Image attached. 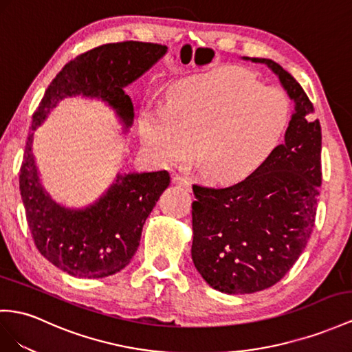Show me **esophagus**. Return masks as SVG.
Segmentation results:
<instances>
[{
	"instance_id": "obj_1",
	"label": "esophagus",
	"mask_w": 352,
	"mask_h": 352,
	"mask_svg": "<svg viewBox=\"0 0 352 352\" xmlns=\"http://www.w3.org/2000/svg\"><path fill=\"white\" fill-rule=\"evenodd\" d=\"M173 183H174V184H178V186H182V187H184L186 190H190V188H192V183L188 182V179H187V178H184V177L174 175V177H173Z\"/></svg>"
}]
</instances>
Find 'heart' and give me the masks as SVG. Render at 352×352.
Segmentation results:
<instances>
[{
  "label": "heart",
  "mask_w": 352,
  "mask_h": 352,
  "mask_svg": "<svg viewBox=\"0 0 352 352\" xmlns=\"http://www.w3.org/2000/svg\"><path fill=\"white\" fill-rule=\"evenodd\" d=\"M290 99L250 71L229 67L179 82L166 107L142 114L146 147L162 162L192 156L205 179L233 184L272 156L290 120Z\"/></svg>",
  "instance_id": "b5f03b06"
}]
</instances>
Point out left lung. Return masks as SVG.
Wrapping results in <instances>:
<instances>
[{"mask_svg":"<svg viewBox=\"0 0 352 352\" xmlns=\"http://www.w3.org/2000/svg\"><path fill=\"white\" fill-rule=\"evenodd\" d=\"M294 102L279 144L254 174L229 187L193 184L192 258L201 276L228 294L272 287L311 238L321 186V126L296 78L265 58Z\"/></svg>","mask_w":352,"mask_h":352,"instance_id":"1","label":"left lung"}]
</instances>
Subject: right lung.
Wrapping results in <instances>:
<instances>
[{
    "label": "right lung",
    "instance_id": "right-lung-1",
    "mask_svg": "<svg viewBox=\"0 0 352 352\" xmlns=\"http://www.w3.org/2000/svg\"><path fill=\"white\" fill-rule=\"evenodd\" d=\"M168 47L123 41L95 47L68 64L52 80L37 110L32 131L59 101L82 95L101 99L119 116L124 129L133 122V105L124 87L135 82ZM34 133L26 140L19 188L30 230L41 256L77 278H104L128 266L137 253L142 226L169 186L166 170L117 174L99 199L82 210L59 205L44 190L32 153Z\"/></svg>",
    "mask_w": 352,
    "mask_h": 352
}]
</instances>
